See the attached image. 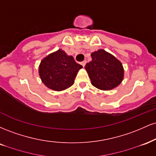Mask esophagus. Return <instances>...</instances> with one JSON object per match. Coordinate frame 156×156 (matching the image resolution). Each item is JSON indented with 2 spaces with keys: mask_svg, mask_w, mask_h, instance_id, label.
I'll use <instances>...</instances> for the list:
<instances>
[{
  "mask_svg": "<svg viewBox=\"0 0 156 156\" xmlns=\"http://www.w3.org/2000/svg\"><path fill=\"white\" fill-rule=\"evenodd\" d=\"M80 64H81V65L83 66V67H84V66L86 65V64H87V61H83Z\"/></svg>",
  "mask_w": 156,
  "mask_h": 156,
  "instance_id": "esophagus-1",
  "label": "esophagus"
}]
</instances>
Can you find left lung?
Instances as JSON below:
<instances>
[{
	"mask_svg": "<svg viewBox=\"0 0 156 156\" xmlns=\"http://www.w3.org/2000/svg\"><path fill=\"white\" fill-rule=\"evenodd\" d=\"M91 55L92 61L86 64L85 69L92 85L101 90H111L119 86L124 77L121 62L103 49Z\"/></svg>",
	"mask_w": 156,
	"mask_h": 156,
	"instance_id": "8db88e82",
	"label": "left lung"
}]
</instances>
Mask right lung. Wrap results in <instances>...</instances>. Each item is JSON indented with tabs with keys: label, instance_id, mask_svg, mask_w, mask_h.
I'll use <instances>...</instances> for the list:
<instances>
[{
	"label": "right lung",
	"instance_id": "right-lung-1",
	"mask_svg": "<svg viewBox=\"0 0 156 156\" xmlns=\"http://www.w3.org/2000/svg\"><path fill=\"white\" fill-rule=\"evenodd\" d=\"M82 67L75 62L72 55L59 49L41 61L39 74L48 88L62 91L74 83L77 73Z\"/></svg>",
	"mask_w": 156,
	"mask_h": 156
}]
</instances>
